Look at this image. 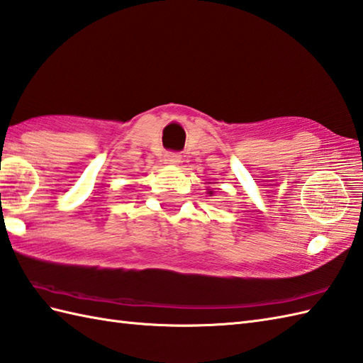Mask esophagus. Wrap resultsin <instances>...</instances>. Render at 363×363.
I'll list each match as a JSON object with an SVG mask.
<instances>
[{
	"label": "esophagus",
	"mask_w": 363,
	"mask_h": 363,
	"mask_svg": "<svg viewBox=\"0 0 363 363\" xmlns=\"http://www.w3.org/2000/svg\"><path fill=\"white\" fill-rule=\"evenodd\" d=\"M165 161H167V164H179L181 162V156L178 153H167L165 155Z\"/></svg>",
	"instance_id": "1"
}]
</instances>
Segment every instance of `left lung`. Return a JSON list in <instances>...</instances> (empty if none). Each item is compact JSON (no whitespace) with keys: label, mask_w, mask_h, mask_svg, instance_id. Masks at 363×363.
I'll list each match as a JSON object with an SVG mask.
<instances>
[{"label":"left lung","mask_w":363,"mask_h":363,"mask_svg":"<svg viewBox=\"0 0 363 363\" xmlns=\"http://www.w3.org/2000/svg\"><path fill=\"white\" fill-rule=\"evenodd\" d=\"M208 193H210V195H212V191H208Z\"/></svg>","instance_id":"obj_1"}]
</instances>
